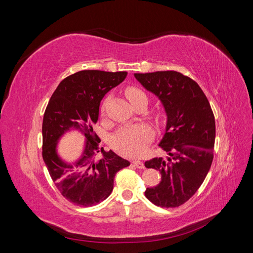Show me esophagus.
Instances as JSON below:
<instances>
[{"label": "esophagus", "mask_w": 253, "mask_h": 253, "mask_svg": "<svg viewBox=\"0 0 253 253\" xmlns=\"http://www.w3.org/2000/svg\"><path fill=\"white\" fill-rule=\"evenodd\" d=\"M133 164L136 168H138V169H143L144 168V164L142 162H140V160H134Z\"/></svg>", "instance_id": "esophagus-1"}]
</instances>
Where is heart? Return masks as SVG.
<instances>
[{
	"label": "heart",
	"instance_id": "b5f03b06",
	"mask_svg": "<svg viewBox=\"0 0 253 253\" xmlns=\"http://www.w3.org/2000/svg\"><path fill=\"white\" fill-rule=\"evenodd\" d=\"M126 96L132 104L141 98L147 99V95L138 87L129 86L126 89ZM148 100V99H147ZM160 115V114H159ZM153 132L150 126L145 125H137L125 126L112 135L110 143L119 153L127 156H138L142 154L145 145L152 139Z\"/></svg>",
	"mask_w": 253,
	"mask_h": 253
}]
</instances>
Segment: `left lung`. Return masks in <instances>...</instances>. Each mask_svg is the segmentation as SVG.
Instances as JSON below:
<instances>
[{"instance_id":"8db88e82","label":"left lung","mask_w":253,"mask_h":253,"mask_svg":"<svg viewBox=\"0 0 253 253\" xmlns=\"http://www.w3.org/2000/svg\"><path fill=\"white\" fill-rule=\"evenodd\" d=\"M141 85L163 103L166 132L159 147L169 157L144 163L162 174L156 187L147 188L145 197L162 208L185 204L202 186L213 160L215 119L198 84L174 71L134 74Z\"/></svg>"}]
</instances>
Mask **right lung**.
Here are the masks:
<instances>
[{"label":"right lung","mask_w":253,"mask_h":253,"mask_svg":"<svg viewBox=\"0 0 253 253\" xmlns=\"http://www.w3.org/2000/svg\"><path fill=\"white\" fill-rule=\"evenodd\" d=\"M126 72L81 71L60 82L45 110L42 125V156L52 181L67 201L89 207L108 198L116 173L129 166L126 159L112 150L106 152L93 125L99 116L102 98L126 77ZM71 130L80 131L86 138L82 156L75 163H66L57 154L62 136ZM102 152L101 159H95Z\"/></svg>","instance_id":"obj_1"}]
</instances>
